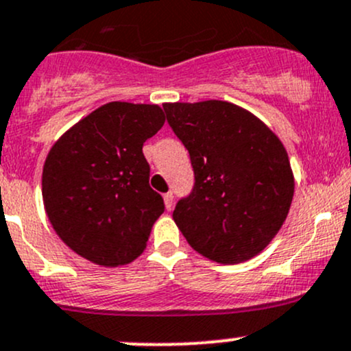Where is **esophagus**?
I'll use <instances>...</instances> for the list:
<instances>
[{
  "instance_id": "1",
  "label": "esophagus",
  "mask_w": 351,
  "mask_h": 351,
  "mask_svg": "<svg viewBox=\"0 0 351 351\" xmlns=\"http://www.w3.org/2000/svg\"><path fill=\"white\" fill-rule=\"evenodd\" d=\"M163 200H165L166 208L171 210V206H173V193H171V191H168V193L163 195Z\"/></svg>"
}]
</instances>
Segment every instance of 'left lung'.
<instances>
[{"instance_id":"8db88e82","label":"left lung","mask_w":351,"mask_h":351,"mask_svg":"<svg viewBox=\"0 0 351 351\" xmlns=\"http://www.w3.org/2000/svg\"><path fill=\"white\" fill-rule=\"evenodd\" d=\"M166 119L190 153L195 186L173 220L200 256L252 259L289 213L294 176L281 139L259 117L225 101L166 102Z\"/></svg>"}]
</instances>
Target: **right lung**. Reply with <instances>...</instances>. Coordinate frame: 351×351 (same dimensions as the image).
Segmentation results:
<instances>
[{"label":"right lung","mask_w":351,"mask_h":351,"mask_svg":"<svg viewBox=\"0 0 351 351\" xmlns=\"http://www.w3.org/2000/svg\"><path fill=\"white\" fill-rule=\"evenodd\" d=\"M165 124L156 104L109 102L57 139L47 154L42 195L70 249L104 267L132 263L165 212L149 186L143 145Z\"/></svg>","instance_id":"add662e5"}]
</instances>
